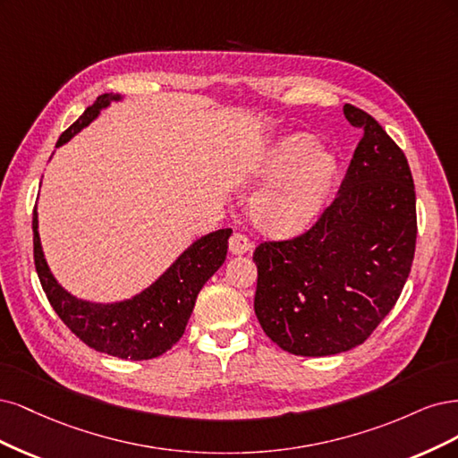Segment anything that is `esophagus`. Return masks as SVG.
Returning <instances> with one entry per match:
<instances>
[{"mask_svg":"<svg viewBox=\"0 0 458 458\" xmlns=\"http://www.w3.org/2000/svg\"><path fill=\"white\" fill-rule=\"evenodd\" d=\"M228 249H230L232 255H245L247 250H250V242H249L247 235L235 232L232 238H230Z\"/></svg>","mask_w":458,"mask_h":458,"instance_id":"esophagus-1","label":"esophagus"}]
</instances>
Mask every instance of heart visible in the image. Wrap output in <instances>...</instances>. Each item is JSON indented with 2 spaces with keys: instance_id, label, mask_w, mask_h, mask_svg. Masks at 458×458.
<instances>
[{
  "instance_id": "heart-1",
  "label": "heart",
  "mask_w": 458,
  "mask_h": 458,
  "mask_svg": "<svg viewBox=\"0 0 458 458\" xmlns=\"http://www.w3.org/2000/svg\"><path fill=\"white\" fill-rule=\"evenodd\" d=\"M262 179H276L255 198V223L267 232L287 235L302 230L316 215L331 184L333 157L318 150L306 135L277 140L259 169Z\"/></svg>"
}]
</instances>
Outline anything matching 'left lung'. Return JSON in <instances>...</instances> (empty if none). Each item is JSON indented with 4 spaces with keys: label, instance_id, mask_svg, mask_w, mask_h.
<instances>
[{
    "label": "left lung",
    "instance_id": "obj_1",
    "mask_svg": "<svg viewBox=\"0 0 458 458\" xmlns=\"http://www.w3.org/2000/svg\"><path fill=\"white\" fill-rule=\"evenodd\" d=\"M363 137L335 199L293 240L262 242L255 314L294 356H335L365 343L400 299L417 243L407 157L367 112L344 105Z\"/></svg>",
    "mask_w": 458,
    "mask_h": 458
}]
</instances>
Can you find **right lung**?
Here are the masks:
<instances>
[{
    "label": "right lung",
    "mask_w": 458,
    "mask_h": 458,
    "mask_svg": "<svg viewBox=\"0 0 458 458\" xmlns=\"http://www.w3.org/2000/svg\"><path fill=\"white\" fill-rule=\"evenodd\" d=\"M120 95H100L58 139L56 146L68 142L89 125L102 108ZM34 262L43 291L56 316L81 343L97 352L122 360H152L165 353L184 335L194 310L198 293L205 282L223 267L228 253L230 228L203 235L176 259L167 272L137 297L114 304H97L76 299L53 277L38 233V211L32 218Z\"/></svg>",
    "instance_id": "right-lung-1"
}]
</instances>
